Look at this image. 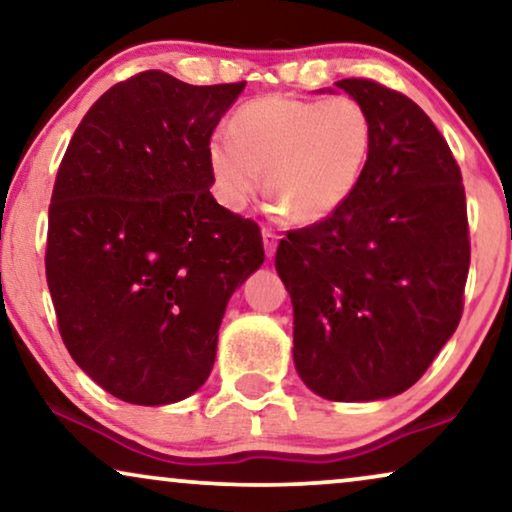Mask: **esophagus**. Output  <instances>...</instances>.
<instances>
[{
	"label": "esophagus",
	"mask_w": 512,
	"mask_h": 512,
	"mask_svg": "<svg viewBox=\"0 0 512 512\" xmlns=\"http://www.w3.org/2000/svg\"><path fill=\"white\" fill-rule=\"evenodd\" d=\"M277 242H279V235L275 233V230L263 228V244H265V254H268V258L275 256Z\"/></svg>",
	"instance_id": "esophagus-1"
}]
</instances>
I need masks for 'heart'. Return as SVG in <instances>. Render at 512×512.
Here are the masks:
<instances>
[{
  "mask_svg": "<svg viewBox=\"0 0 512 512\" xmlns=\"http://www.w3.org/2000/svg\"><path fill=\"white\" fill-rule=\"evenodd\" d=\"M373 146V116L354 97L265 95L235 111L230 137H212L207 165L226 207L247 205L265 172V195L286 219L317 223L352 198Z\"/></svg>",
  "mask_w": 512,
  "mask_h": 512,
  "instance_id": "obj_1",
  "label": "heart"
}]
</instances>
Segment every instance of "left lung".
Wrapping results in <instances>:
<instances>
[{"label":"left lung","mask_w":512,"mask_h":512,"mask_svg":"<svg viewBox=\"0 0 512 512\" xmlns=\"http://www.w3.org/2000/svg\"><path fill=\"white\" fill-rule=\"evenodd\" d=\"M335 86L373 116V156L338 212L286 230L275 265L303 382L328 401H377L410 389L457 331L466 193L445 137L410 97L373 79Z\"/></svg>","instance_id":"8db88e82"}]
</instances>
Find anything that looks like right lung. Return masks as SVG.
Returning a JSON list of instances; mask_svg holds the SVG:
<instances>
[{
	"mask_svg": "<svg viewBox=\"0 0 512 512\" xmlns=\"http://www.w3.org/2000/svg\"><path fill=\"white\" fill-rule=\"evenodd\" d=\"M244 83L139 72L90 107L62 156L48 291L67 352L125 403L205 384L228 298L265 258L258 223L209 193V139Z\"/></svg>",
	"mask_w": 512,
	"mask_h": 512,
	"instance_id": "right-lung-1",
	"label": "right lung"
}]
</instances>
